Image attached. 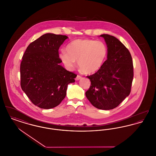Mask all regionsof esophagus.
Wrapping results in <instances>:
<instances>
[{
	"label": "esophagus",
	"instance_id": "34e87169",
	"mask_svg": "<svg viewBox=\"0 0 156 156\" xmlns=\"http://www.w3.org/2000/svg\"><path fill=\"white\" fill-rule=\"evenodd\" d=\"M82 78V76H80V75H77L76 76V78H75V80L76 81H78V80H80V79H81Z\"/></svg>",
	"mask_w": 156,
	"mask_h": 156
}]
</instances>
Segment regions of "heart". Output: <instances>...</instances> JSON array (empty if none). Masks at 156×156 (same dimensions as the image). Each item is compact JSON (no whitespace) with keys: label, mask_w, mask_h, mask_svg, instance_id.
<instances>
[{"label":"heart","mask_w":156,"mask_h":156,"mask_svg":"<svg viewBox=\"0 0 156 156\" xmlns=\"http://www.w3.org/2000/svg\"><path fill=\"white\" fill-rule=\"evenodd\" d=\"M59 55L61 62L69 70L73 68L75 62L83 73H95L105 61L107 47L101 41L78 39L71 42Z\"/></svg>","instance_id":"heart-1"}]
</instances>
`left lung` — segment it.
I'll return each mask as SVG.
<instances>
[{
	"label": "left lung",
	"mask_w": 156,
	"mask_h": 156,
	"mask_svg": "<svg viewBox=\"0 0 156 156\" xmlns=\"http://www.w3.org/2000/svg\"><path fill=\"white\" fill-rule=\"evenodd\" d=\"M100 37L107 45V59L96 73L87 76L91 85L85 95L95 107L112 110L130 94L134 76L133 59L128 49L117 38L108 34Z\"/></svg>",
	"instance_id": "left-lung-1"
}]
</instances>
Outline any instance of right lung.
Returning <instances> with one entry per match:
<instances>
[{"instance_id":"obj_1","label":"right lung","mask_w":156,"mask_h":156,"mask_svg":"<svg viewBox=\"0 0 156 156\" xmlns=\"http://www.w3.org/2000/svg\"><path fill=\"white\" fill-rule=\"evenodd\" d=\"M68 37L46 34L28 45L20 66V86L37 107L50 109L58 106L66 94L68 85L76 74L59 64V48Z\"/></svg>"}]
</instances>
